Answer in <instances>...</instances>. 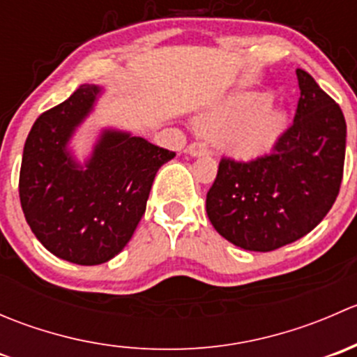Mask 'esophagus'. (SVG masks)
Wrapping results in <instances>:
<instances>
[{"label":"esophagus","instance_id":"34e87169","mask_svg":"<svg viewBox=\"0 0 357 357\" xmlns=\"http://www.w3.org/2000/svg\"><path fill=\"white\" fill-rule=\"evenodd\" d=\"M186 152H188V155L192 157H204V155H208V149L205 146V143H200V142H193L190 143L188 149H186Z\"/></svg>","mask_w":357,"mask_h":357}]
</instances>
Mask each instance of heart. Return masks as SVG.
Masks as SVG:
<instances>
[{
    "mask_svg": "<svg viewBox=\"0 0 357 357\" xmlns=\"http://www.w3.org/2000/svg\"><path fill=\"white\" fill-rule=\"evenodd\" d=\"M269 93H242L205 112L200 126L228 155L252 160L271 152L290 126L289 112L273 107Z\"/></svg>",
    "mask_w": 357,
    "mask_h": 357,
    "instance_id": "obj_1",
    "label": "heart"
}]
</instances>
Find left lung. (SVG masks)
I'll return each mask as SVG.
<instances>
[{"label": "left lung", "instance_id": "8db88e82", "mask_svg": "<svg viewBox=\"0 0 357 357\" xmlns=\"http://www.w3.org/2000/svg\"><path fill=\"white\" fill-rule=\"evenodd\" d=\"M301 98L294 124L271 153L248 162L222 158L205 208L233 245L269 252L307 235L338 195L345 160L340 107L297 68Z\"/></svg>", "mask_w": 357, "mask_h": 357}]
</instances>
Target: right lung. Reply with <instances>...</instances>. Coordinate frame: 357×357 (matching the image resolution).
Returning <instances> with one entry per match:
<instances>
[{
	"label": "right lung",
	"instance_id": "1",
	"mask_svg": "<svg viewBox=\"0 0 357 357\" xmlns=\"http://www.w3.org/2000/svg\"><path fill=\"white\" fill-rule=\"evenodd\" d=\"M102 91L82 84L39 115L20 165V204L32 233L53 255L81 266L103 264L128 245L157 171L176 155L142 136L103 129L81 164L68 143Z\"/></svg>",
	"mask_w": 357,
	"mask_h": 357
}]
</instances>
